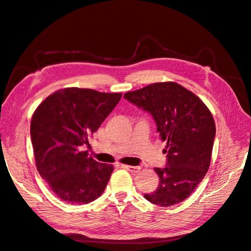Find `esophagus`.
Here are the masks:
<instances>
[{
	"mask_svg": "<svg viewBox=\"0 0 251 251\" xmlns=\"http://www.w3.org/2000/svg\"><path fill=\"white\" fill-rule=\"evenodd\" d=\"M122 168L126 169L127 171L131 172V173H134V174H135V173H138V172L141 171L140 166H132V165H125V164H124V165H122Z\"/></svg>",
	"mask_w": 251,
	"mask_h": 251,
	"instance_id": "34e87169",
	"label": "esophagus"
}]
</instances>
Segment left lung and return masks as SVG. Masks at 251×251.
I'll use <instances>...</instances> for the list:
<instances>
[{"mask_svg":"<svg viewBox=\"0 0 251 251\" xmlns=\"http://www.w3.org/2000/svg\"><path fill=\"white\" fill-rule=\"evenodd\" d=\"M124 97L152 115L166 142L168 164L164 169L154 168L158 188L144 197L163 207L182 202L209 169L216 134L210 110L193 92L174 81L154 82Z\"/></svg>","mask_w":251,"mask_h":251,"instance_id":"left-lung-1","label":"left lung"}]
</instances>
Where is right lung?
<instances>
[{
  "label": "right lung",
  "instance_id": "right-lung-1",
  "mask_svg": "<svg viewBox=\"0 0 251 251\" xmlns=\"http://www.w3.org/2000/svg\"><path fill=\"white\" fill-rule=\"evenodd\" d=\"M122 93L64 88L38 105L31 120L36 169L59 199L88 204L106 188L113 164L89 157L83 146L111 113Z\"/></svg>",
  "mask_w": 251,
  "mask_h": 251
}]
</instances>
